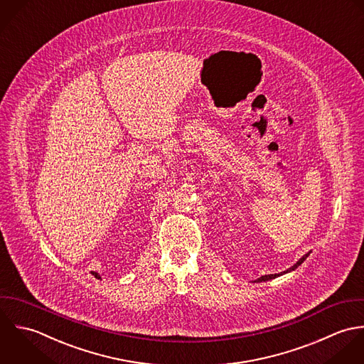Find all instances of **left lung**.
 Instances as JSON below:
<instances>
[{"mask_svg": "<svg viewBox=\"0 0 364 364\" xmlns=\"http://www.w3.org/2000/svg\"><path fill=\"white\" fill-rule=\"evenodd\" d=\"M309 253H311V252H308L306 255H304V256H302V257H301V259H299V260H298L292 267H290L289 270H286V272H283V273H279V274H266V276H262V277H259L256 282H259V283H260V282H269V280H272V279H276V277H279V276H283V274H286V273H289V272L295 270L298 266H301V263H304V260L309 256Z\"/></svg>", "mask_w": 364, "mask_h": 364, "instance_id": "left-lung-1", "label": "left lung"}]
</instances>
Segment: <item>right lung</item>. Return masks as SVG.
Masks as SVG:
<instances>
[{
  "mask_svg": "<svg viewBox=\"0 0 364 364\" xmlns=\"http://www.w3.org/2000/svg\"><path fill=\"white\" fill-rule=\"evenodd\" d=\"M91 273H92V276H94V277H95V279H101V277H100V274H98V273H95V272H91Z\"/></svg>",
  "mask_w": 364,
  "mask_h": 364,
  "instance_id": "add662e5",
  "label": "right lung"
}]
</instances>
